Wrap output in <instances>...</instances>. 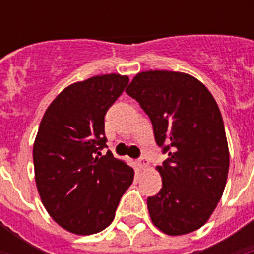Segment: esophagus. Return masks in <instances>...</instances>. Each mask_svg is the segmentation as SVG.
<instances>
[{
    "mask_svg": "<svg viewBox=\"0 0 254 254\" xmlns=\"http://www.w3.org/2000/svg\"><path fill=\"white\" fill-rule=\"evenodd\" d=\"M137 163H138V167L139 169H146L147 166H149V162H147L146 157H141V158L137 161Z\"/></svg>",
    "mask_w": 254,
    "mask_h": 254,
    "instance_id": "esophagus-1",
    "label": "esophagus"
}]
</instances>
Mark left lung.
Wrapping results in <instances>:
<instances>
[{
	"instance_id": "1",
	"label": "left lung",
	"mask_w": 254,
	"mask_h": 254,
	"mask_svg": "<svg viewBox=\"0 0 254 254\" xmlns=\"http://www.w3.org/2000/svg\"><path fill=\"white\" fill-rule=\"evenodd\" d=\"M127 93L150 117L155 142L169 154L157 166L162 189L147 197L151 221L170 236L193 232L208 221L228 177L220 109L201 81L183 72L143 71Z\"/></svg>"
}]
</instances>
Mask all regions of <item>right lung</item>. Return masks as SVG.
Returning a JSON list of instances; mask_svg holds the SVG:
<instances>
[{"mask_svg":"<svg viewBox=\"0 0 254 254\" xmlns=\"http://www.w3.org/2000/svg\"><path fill=\"white\" fill-rule=\"evenodd\" d=\"M129 77L92 76L64 88L43 115L33 147L35 183L47 212L62 228L93 235L115 219L134 170L107 146L104 116Z\"/></svg>","mask_w":254,"mask_h":254,"instance_id":"obj_1","label":"right lung"}]
</instances>
